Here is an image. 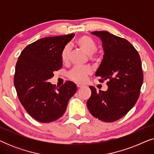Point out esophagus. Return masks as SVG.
<instances>
[{
  "mask_svg": "<svg viewBox=\"0 0 154 154\" xmlns=\"http://www.w3.org/2000/svg\"><path fill=\"white\" fill-rule=\"evenodd\" d=\"M76 85H77V87L79 88L83 87V85H82V84H80V83H77V84H76Z\"/></svg>",
  "mask_w": 154,
  "mask_h": 154,
  "instance_id": "1",
  "label": "esophagus"
}]
</instances>
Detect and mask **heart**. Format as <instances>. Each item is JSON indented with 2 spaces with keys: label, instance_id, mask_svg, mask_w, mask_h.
Returning <instances> with one entry per match:
<instances>
[{
  "label": "heart",
  "instance_id": "b5f03b06",
  "mask_svg": "<svg viewBox=\"0 0 154 154\" xmlns=\"http://www.w3.org/2000/svg\"><path fill=\"white\" fill-rule=\"evenodd\" d=\"M75 45L89 55L90 60H95L97 44L92 37L88 35H83L78 38L75 41ZM71 49L68 45L65 46L61 52V59L63 63H67L69 60ZM92 69L90 66L75 67L68 73V78L73 81L83 83L88 75L92 74Z\"/></svg>",
  "mask_w": 154,
  "mask_h": 154
}]
</instances>
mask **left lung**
<instances>
[{
  "label": "left lung",
  "instance_id": "1",
  "mask_svg": "<svg viewBox=\"0 0 154 154\" xmlns=\"http://www.w3.org/2000/svg\"><path fill=\"white\" fill-rule=\"evenodd\" d=\"M100 37L104 51V57L95 73L102 83L107 81L106 91L90 86L92 94L87 102L90 113L101 121L113 122L134 106L143 83L141 59L129 41L108 31H93Z\"/></svg>",
  "mask_w": 154,
  "mask_h": 154
}]
</instances>
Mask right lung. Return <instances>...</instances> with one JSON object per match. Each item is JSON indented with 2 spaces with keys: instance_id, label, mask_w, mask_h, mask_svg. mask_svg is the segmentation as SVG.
Returning a JSON list of instances; mask_svg holds the SVG:
<instances>
[{
  "instance_id": "obj_1",
  "label": "right lung",
  "mask_w": 154,
  "mask_h": 154,
  "mask_svg": "<svg viewBox=\"0 0 154 154\" xmlns=\"http://www.w3.org/2000/svg\"><path fill=\"white\" fill-rule=\"evenodd\" d=\"M73 36L71 33L38 40L22 50L17 62L14 85L19 100L29 114L41 123L62 117L76 92L71 81L59 88L48 82L62 68L61 52Z\"/></svg>"
}]
</instances>
